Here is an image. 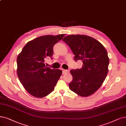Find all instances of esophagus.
Returning <instances> with one entry per match:
<instances>
[{"mask_svg":"<svg viewBox=\"0 0 126 126\" xmlns=\"http://www.w3.org/2000/svg\"><path fill=\"white\" fill-rule=\"evenodd\" d=\"M69 71L68 70H65V69H63V74H66L67 73H69Z\"/></svg>","mask_w":126,"mask_h":126,"instance_id":"34e87169","label":"esophagus"}]
</instances>
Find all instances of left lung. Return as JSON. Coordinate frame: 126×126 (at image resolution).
<instances>
[{
    "label": "left lung",
    "mask_w": 126,
    "mask_h": 126,
    "mask_svg": "<svg viewBox=\"0 0 126 126\" xmlns=\"http://www.w3.org/2000/svg\"><path fill=\"white\" fill-rule=\"evenodd\" d=\"M71 48L74 60H81L82 68L70 71L72 75L69 88L81 97L94 94L101 87L108 73L109 58L103 45L86 35L71 34L63 38Z\"/></svg>",
    "instance_id": "8db88e82"
}]
</instances>
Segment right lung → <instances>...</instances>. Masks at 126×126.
Returning <instances> with one entry per match:
<instances>
[{"label":"right lung","instance_id":"add662e5","mask_svg":"<svg viewBox=\"0 0 126 126\" xmlns=\"http://www.w3.org/2000/svg\"><path fill=\"white\" fill-rule=\"evenodd\" d=\"M65 36L46 35L30 41L17 57V74L26 91L36 98L47 96L62 74L59 69H51L45 64V60L51 57L53 47Z\"/></svg>","mask_w":126,"mask_h":126}]
</instances>
